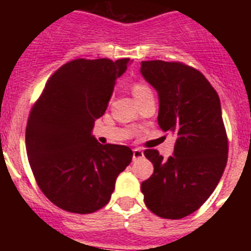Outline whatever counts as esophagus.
Returning a JSON list of instances; mask_svg holds the SVG:
<instances>
[{
  "mask_svg": "<svg viewBox=\"0 0 251 251\" xmlns=\"http://www.w3.org/2000/svg\"><path fill=\"white\" fill-rule=\"evenodd\" d=\"M145 156V153L142 151L141 149H134L133 150V159L134 160H137V159H142V157Z\"/></svg>",
  "mask_w": 251,
  "mask_h": 251,
  "instance_id": "obj_1",
  "label": "esophagus"
}]
</instances>
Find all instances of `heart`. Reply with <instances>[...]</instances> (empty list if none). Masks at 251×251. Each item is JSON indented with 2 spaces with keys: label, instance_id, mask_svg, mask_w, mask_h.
I'll return each instance as SVG.
<instances>
[{
  "label": "heart",
  "instance_id": "b5f03b06",
  "mask_svg": "<svg viewBox=\"0 0 251 251\" xmlns=\"http://www.w3.org/2000/svg\"><path fill=\"white\" fill-rule=\"evenodd\" d=\"M149 94H152V92L150 90V87L146 83H143V82H135V83L133 84V95L137 100Z\"/></svg>",
  "mask_w": 251,
  "mask_h": 251
}]
</instances>
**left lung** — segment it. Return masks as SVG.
<instances>
[{
    "label": "left lung",
    "instance_id": "1",
    "mask_svg": "<svg viewBox=\"0 0 251 251\" xmlns=\"http://www.w3.org/2000/svg\"><path fill=\"white\" fill-rule=\"evenodd\" d=\"M141 74L159 96L160 129L177 138L168 160L156 150H146L153 173L141 190L153 214L182 219L206 202L226 169L228 139L220 99L202 73L181 62L142 61Z\"/></svg>",
    "mask_w": 251,
    "mask_h": 251
}]
</instances>
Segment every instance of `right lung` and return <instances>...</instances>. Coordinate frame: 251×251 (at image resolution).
Masks as SVG:
<instances>
[{
    "label": "right lung",
    "mask_w": 251,
    "mask_h": 251,
    "mask_svg": "<svg viewBox=\"0 0 251 251\" xmlns=\"http://www.w3.org/2000/svg\"><path fill=\"white\" fill-rule=\"evenodd\" d=\"M130 58L70 61L45 84L29 113L25 149L36 182L62 210L91 214L109 202L118 175L133 159L120 145H100L92 135L105 113L117 78Z\"/></svg>",
    "instance_id": "add662e5"
}]
</instances>
